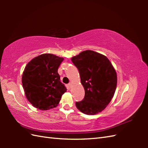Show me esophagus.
<instances>
[{"instance_id": "obj_1", "label": "esophagus", "mask_w": 148, "mask_h": 148, "mask_svg": "<svg viewBox=\"0 0 148 148\" xmlns=\"http://www.w3.org/2000/svg\"><path fill=\"white\" fill-rule=\"evenodd\" d=\"M68 86H69V87L70 88H71V87H72V84L71 83H69V84H68Z\"/></svg>"}]
</instances>
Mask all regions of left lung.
Listing matches in <instances>:
<instances>
[{"instance_id":"1","label":"left lung","mask_w":148,"mask_h":148,"mask_svg":"<svg viewBox=\"0 0 148 148\" xmlns=\"http://www.w3.org/2000/svg\"><path fill=\"white\" fill-rule=\"evenodd\" d=\"M79 72L81 83L85 95L76 102L81 112L94 115L104 109L111 102L117 85V75L106 56L92 50H86L71 58Z\"/></svg>"}]
</instances>
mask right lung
<instances>
[{"label": "right lung", "instance_id": "add662e5", "mask_svg": "<svg viewBox=\"0 0 148 148\" xmlns=\"http://www.w3.org/2000/svg\"><path fill=\"white\" fill-rule=\"evenodd\" d=\"M63 60V58L45 53L34 58L26 65L22 84L27 100L35 108L43 111L55 108L67 91L58 73Z\"/></svg>", "mask_w": 148, "mask_h": 148}]
</instances>
